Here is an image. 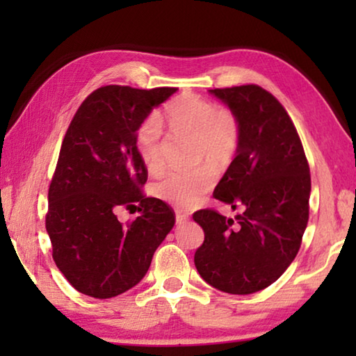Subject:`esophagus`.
I'll return each instance as SVG.
<instances>
[{"mask_svg": "<svg viewBox=\"0 0 356 356\" xmlns=\"http://www.w3.org/2000/svg\"><path fill=\"white\" fill-rule=\"evenodd\" d=\"M186 220H188V216L184 215V213H180V212H176V221H177V225H184V222H186Z\"/></svg>", "mask_w": 356, "mask_h": 356, "instance_id": "34e87169", "label": "esophagus"}]
</instances>
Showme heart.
Returning a JSON list of instances; mask_svg holds the SVG:
<instances>
[{
  "mask_svg": "<svg viewBox=\"0 0 356 356\" xmlns=\"http://www.w3.org/2000/svg\"><path fill=\"white\" fill-rule=\"evenodd\" d=\"M165 120L172 135L191 138L196 163L225 170L236 159L242 141V125L227 108H216L196 94H182L166 105ZM163 135V125L155 114L144 119L136 131L138 154L149 171L161 168ZM210 166L190 172H166L155 184V193L172 206L195 207L213 186L215 176Z\"/></svg>",
  "mask_w": 356,
  "mask_h": 356,
  "instance_id": "b5f03b06",
  "label": "heart"
}]
</instances>
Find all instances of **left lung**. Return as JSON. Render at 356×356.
Masks as SVG:
<instances>
[{"instance_id":"8db88e82","label":"left lung","mask_w":356,"mask_h":356,"mask_svg":"<svg viewBox=\"0 0 356 356\" xmlns=\"http://www.w3.org/2000/svg\"><path fill=\"white\" fill-rule=\"evenodd\" d=\"M209 92L242 125L238 152L213 196L245 212L236 225L210 209L193 215L204 231L195 265L212 287L248 295L273 284L297 256L309 218V165L292 119L272 94L257 84Z\"/></svg>"}]
</instances>
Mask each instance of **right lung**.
Instances as JSON below:
<instances>
[{"mask_svg":"<svg viewBox=\"0 0 356 356\" xmlns=\"http://www.w3.org/2000/svg\"><path fill=\"white\" fill-rule=\"evenodd\" d=\"M176 88H99L75 113L48 190L45 227L53 259L78 292L111 298L136 286L176 222L174 210L146 197L136 131ZM120 208L140 212L122 225Z\"/></svg>","mask_w":356,"mask_h":356,"instance_id":"1","label":"right lung"}]
</instances>
